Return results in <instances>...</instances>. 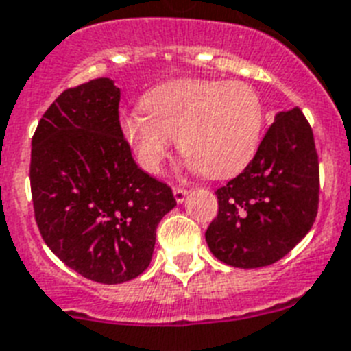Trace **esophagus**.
Wrapping results in <instances>:
<instances>
[{"instance_id": "obj_1", "label": "esophagus", "mask_w": 351, "mask_h": 351, "mask_svg": "<svg viewBox=\"0 0 351 351\" xmlns=\"http://www.w3.org/2000/svg\"><path fill=\"white\" fill-rule=\"evenodd\" d=\"M173 195H175V200L178 202V204H182V202L185 200L187 189H185V187H178V185H175V187H173Z\"/></svg>"}]
</instances>
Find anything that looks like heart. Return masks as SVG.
Listing matches in <instances>:
<instances>
[{
    "label": "heart",
    "mask_w": 351,
    "mask_h": 351,
    "mask_svg": "<svg viewBox=\"0 0 351 351\" xmlns=\"http://www.w3.org/2000/svg\"><path fill=\"white\" fill-rule=\"evenodd\" d=\"M144 111L121 117L122 136L149 173L178 146L207 178H227L249 166L263 138V99L245 82L176 79L142 97Z\"/></svg>",
    "instance_id": "heart-1"
}]
</instances>
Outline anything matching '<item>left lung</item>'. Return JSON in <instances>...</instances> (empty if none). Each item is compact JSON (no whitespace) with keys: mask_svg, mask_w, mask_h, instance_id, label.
I'll use <instances>...</instances> for the list:
<instances>
[{"mask_svg":"<svg viewBox=\"0 0 351 351\" xmlns=\"http://www.w3.org/2000/svg\"><path fill=\"white\" fill-rule=\"evenodd\" d=\"M216 196L205 240L220 261L258 269L289 254L312 229L319 205V158L303 111L278 113L249 166Z\"/></svg>","mask_w":351,"mask_h":351,"instance_id":"8db88e82","label":"left lung"}]
</instances>
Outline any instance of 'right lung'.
Instances as JSON below:
<instances>
[{"instance_id": "obj_1", "label": "right lung", "mask_w": 351, "mask_h": 351, "mask_svg": "<svg viewBox=\"0 0 351 351\" xmlns=\"http://www.w3.org/2000/svg\"><path fill=\"white\" fill-rule=\"evenodd\" d=\"M119 102L108 77L64 90L37 124L30 156L43 240L77 274L104 285L149 267L156 227L176 205L169 185L133 160Z\"/></svg>"}]
</instances>
